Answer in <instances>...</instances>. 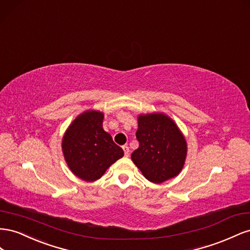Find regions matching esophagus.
Segmentation results:
<instances>
[{"label":"esophagus","instance_id":"34e87169","mask_svg":"<svg viewBox=\"0 0 250 250\" xmlns=\"http://www.w3.org/2000/svg\"><path fill=\"white\" fill-rule=\"evenodd\" d=\"M123 148H124V152H125V157H129V154H130V148H129V146H124Z\"/></svg>","mask_w":250,"mask_h":250}]
</instances>
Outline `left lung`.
<instances>
[{
  "label": "left lung",
  "mask_w": 250,
  "mask_h": 250,
  "mask_svg": "<svg viewBox=\"0 0 250 250\" xmlns=\"http://www.w3.org/2000/svg\"><path fill=\"white\" fill-rule=\"evenodd\" d=\"M139 146L131 158L148 181L162 183L177 176L187 157V142L174 121L163 114L138 118Z\"/></svg>",
  "instance_id": "1"
}]
</instances>
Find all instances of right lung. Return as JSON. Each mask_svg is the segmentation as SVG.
Listing matches in <instances>:
<instances>
[{
  "instance_id": "1",
  "label": "right lung",
  "mask_w": 250,
  "mask_h": 250,
  "mask_svg": "<svg viewBox=\"0 0 250 250\" xmlns=\"http://www.w3.org/2000/svg\"><path fill=\"white\" fill-rule=\"evenodd\" d=\"M104 114L88 111L78 116L62 138V152L70 169L84 181L101 178L124 149L103 129Z\"/></svg>"
}]
</instances>
